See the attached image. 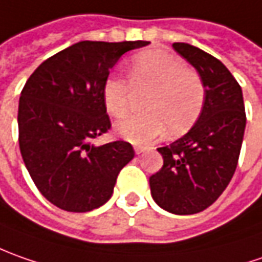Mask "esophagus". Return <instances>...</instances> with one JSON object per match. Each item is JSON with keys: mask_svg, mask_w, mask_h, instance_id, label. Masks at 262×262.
I'll use <instances>...</instances> for the list:
<instances>
[{"mask_svg": "<svg viewBox=\"0 0 262 262\" xmlns=\"http://www.w3.org/2000/svg\"><path fill=\"white\" fill-rule=\"evenodd\" d=\"M146 150V148H143V146H135V152L139 155V154H142V152H145Z\"/></svg>", "mask_w": 262, "mask_h": 262, "instance_id": "1", "label": "esophagus"}]
</instances>
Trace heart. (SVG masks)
Segmentation results:
<instances>
[{
    "instance_id": "1",
    "label": "heart",
    "mask_w": 262,
    "mask_h": 262,
    "mask_svg": "<svg viewBox=\"0 0 262 262\" xmlns=\"http://www.w3.org/2000/svg\"><path fill=\"white\" fill-rule=\"evenodd\" d=\"M129 81L112 75L104 81V107L114 117L130 110L136 93L149 95L145 114L127 116L116 123L123 139L148 145L165 133L177 136L187 132L203 112L206 88L200 74L164 50H145L129 63Z\"/></svg>"
}]
</instances>
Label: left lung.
Returning a JSON list of instances; mask_svg holds the SVG:
<instances>
[{"instance_id": "left-lung-1", "label": "left lung", "mask_w": 262, "mask_h": 262, "mask_svg": "<svg viewBox=\"0 0 262 262\" xmlns=\"http://www.w3.org/2000/svg\"><path fill=\"white\" fill-rule=\"evenodd\" d=\"M172 48L200 74L206 103L183 138L158 148L164 165L149 185L164 210L194 214L212 206L235 174L247 116L242 90L219 59L188 43Z\"/></svg>"}]
</instances>
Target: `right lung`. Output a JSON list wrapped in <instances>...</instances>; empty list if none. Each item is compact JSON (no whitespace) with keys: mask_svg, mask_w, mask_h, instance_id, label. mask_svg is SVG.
Segmentation results:
<instances>
[{"mask_svg":"<svg viewBox=\"0 0 262 262\" xmlns=\"http://www.w3.org/2000/svg\"><path fill=\"white\" fill-rule=\"evenodd\" d=\"M149 41H78L46 59L18 101V143L26 168L50 203L67 212H91L107 203L117 176L135 150L116 140H93L110 129L104 81L126 52Z\"/></svg>","mask_w":262,"mask_h":262,"instance_id":"obj_1","label":"right lung"}]
</instances>
